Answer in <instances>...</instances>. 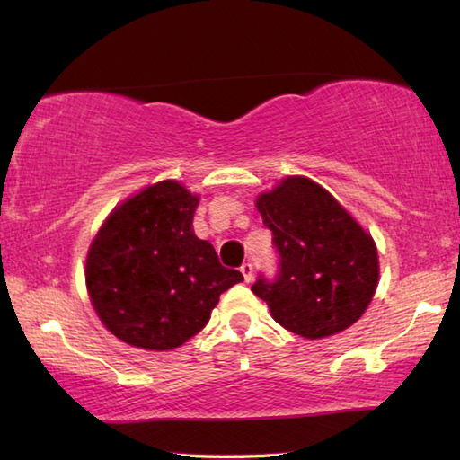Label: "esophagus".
Wrapping results in <instances>:
<instances>
[{
	"label": "esophagus",
	"mask_w": 460,
	"mask_h": 460,
	"mask_svg": "<svg viewBox=\"0 0 460 460\" xmlns=\"http://www.w3.org/2000/svg\"><path fill=\"white\" fill-rule=\"evenodd\" d=\"M241 272H243V277H245V280H247V282H251V280H252V265H251L249 261H247V262H243V265H241Z\"/></svg>",
	"instance_id": "esophagus-1"
}]
</instances>
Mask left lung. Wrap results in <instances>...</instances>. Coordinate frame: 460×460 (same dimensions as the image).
I'll return each mask as SVG.
<instances>
[{
  "instance_id": "8db88e82",
  "label": "left lung",
  "mask_w": 460,
  "mask_h": 460,
  "mask_svg": "<svg viewBox=\"0 0 460 460\" xmlns=\"http://www.w3.org/2000/svg\"><path fill=\"white\" fill-rule=\"evenodd\" d=\"M272 233L277 275H259L251 290L280 326L326 338L364 314L377 287L376 243L322 185L308 178L282 180L257 199Z\"/></svg>"
}]
</instances>
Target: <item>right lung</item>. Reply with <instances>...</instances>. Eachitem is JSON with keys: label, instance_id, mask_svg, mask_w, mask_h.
<instances>
[{"label": "right lung", "instance_id": "add662e5", "mask_svg": "<svg viewBox=\"0 0 460 460\" xmlns=\"http://www.w3.org/2000/svg\"><path fill=\"white\" fill-rule=\"evenodd\" d=\"M199 199L178 181L150 185L116 208L86 257V288L116 338L172 349L208 324L225 290L243 280L193 233Z\"/></svg>", "mask_w": 460, "mask_h": 460}]
</instances>
